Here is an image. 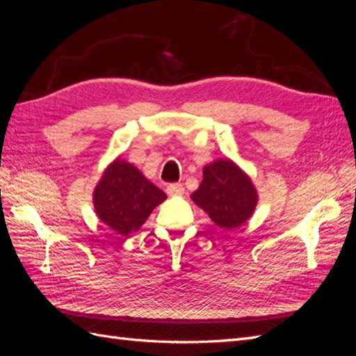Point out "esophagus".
<instances>
[{"instance_id": "esophagus-1", "label": "esophagus", "mask_w": 356, "mask_h": 356, "mask_svg": "<svg viewBox=\"0 0 356 356\" xmlns=\"http://www.w3.org/2000/svg\"><path fill=\"white\" fill-rule=\"evenodd\" d=\"M185 193V188L182 184H170L166 186V194L168 195H182Z\"/></svg>"}]
</instances>
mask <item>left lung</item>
<instances>
[{
  "label": "left lung",
  "instance_id": "1",
  "mask_svg": "<svg viewBox=\"0 0 356 356\" xmlns=\"http://www.w3.org/2000/svg\"><path fill=\"white\" fill-rule=\"evenodd\" d=\"M191 199L222 229L238 228L252 216L257 205L252 182L228 159L203 168V180Z\"/></svg>",
  "mask_w": 356,
  "mask_h": 356
}]
</instances>
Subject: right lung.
Returning a JSON list of instances; mask_svg holds the SVG:
<instances>
[{"mask_svg":"<svg viewBox=\"0 0 356 356\" xmlns=\"http://www.w3.org/2000/svg\"><path fill=\"white\" fill-rule=\"evenodd\" d=\"M166 194L131 163L118 159L97 184L93 203L97 217L119 236L138 231Z\"/></svg>","mask_w":356,"mask_h":356,"instance_id":"right-lung-1","label":"right lung"}]
</instances>
